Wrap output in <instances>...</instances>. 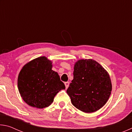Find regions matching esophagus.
Segmentation results:
<instances>
[{
  "label": "esophagus",
  "instance_id": "1",
  "mask_svg": "<svg viewBox=\"0 0 132 132\" xmlns=\"http://www.w3.org/2000/svg\"><path fill=\"white\" fill-rule=\"evenodd\" d=\"M64 84H65V86H66V88H68V87H69V82H64Z\"/></svg>",
  "mask_w": 132,
  "mask_h": 132
}]
</instances>
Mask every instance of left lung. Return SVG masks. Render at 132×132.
<instances>
[{"mask_svg":"<svg viewBox=\"0 0 132 132\" xmlns=\"http://www.w3.org/2000/svg\"><path fill=\"white\" fill-rule=\"evenodd\" d=\"M112 88L109 73L101 64L92 59H79L75 63L73 80L66 92L76 108L92 113L106 103Z\"/></svg>","mask_w":132,"mask_h":132,"instance_id":"8db88e82","label":"left lung"}]
</instances>
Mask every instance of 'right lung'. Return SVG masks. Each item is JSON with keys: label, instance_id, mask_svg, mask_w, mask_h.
<instances>
[{"label": "right lung", "instance_id": "1", "mask_svg": "<svg viewBox=\"0 0 132 132\" xmlns=\"http://www.w3.org/2000/svg\"><path fill=\"white\" fill-rule=\"evenodd\" d=\"M52 62L41 56L28 62L20 71L17 86L20 94L28 105L42 109L52 103L57 93L65 89Z\"/></svg>", "mask_w": 132, "mask_h": 132}]
</instances>
